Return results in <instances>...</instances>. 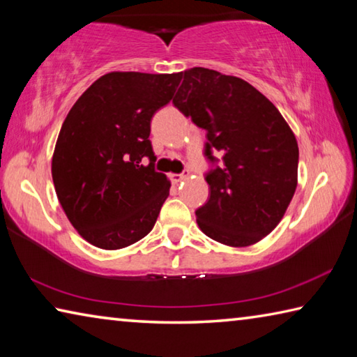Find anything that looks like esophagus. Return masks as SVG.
I'll list each match as a JSON object with an SVG mask.
<instances>
[{"label":"esophagus","mask_w":357,"mask_h":357,"mask_svg":"<svg viewBox=\"0 0 357 357\" xmlns=\"http://www.w3.org/2000/svg\"><path fill=\"white\" fill-rule=\"evenodd\" d=\"M187 176H189V170H184L183 173H172V174H168V178H170V181H172L173 184L181 183V181H184Z\"/></svg>","instance_id":"obj_1"}]
</instances>
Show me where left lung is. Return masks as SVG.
Returning <instances> with one entry per match:
<instances>
[{"mask_svg": "<svg viewBox=\"0 0 357 357\" xmlns=\"http://www.w3.org/2000/svg\"><path fill=\"white\" fill-rule=\"evenodd\" d=\"M181 78L173 104L206 130L203 154L211 164L198 227L225 245L255 244L277 227L294 195L298 142L273 102L243 78L204 68Z\"/></svg>", "mask_w": 357, "mask_h": 357, "instance_id": "8db88e82", "label": "left lung"}]
</instances>
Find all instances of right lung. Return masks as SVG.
I'll use <instances>...</instances> for the list:
<instances>
[{
  "label": "right lung",
  "mask_w": 357,
  "mask_h": 357,
  "mask_svg": "<svg viewBox=\"0 0 357 357\" xmlns=\"http://www.w3.org/2000/svg\"><path fill=\"white\" fill-rule=\"evenodd\" d=\"M178 74L110 72L70 108L52 160L58 200L80 236L116 250L153 229L170 193L155 172L151 119L172 100Z\"/></svg>",
  "instance_id": "right-lung-1"
}]
</instances>
